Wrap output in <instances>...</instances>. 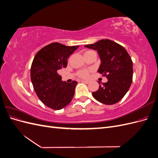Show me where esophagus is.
Instances as JSON below:
<instances>
[{"mask_svg": "<svg viewBox=\"0 0 158 158\" xmlns=\"http://www.w3.org/2000/svg\"><path fill=\"white\" fill-rule=\"evenodd\" d=\"M81 82H83V83H85V84H89V81H88V80H81Z\"/></svg>", "mask_w": 158, "mask_h": 158, "instance_id": "esophagus-1", "label": "esophagus"}]
</instances>
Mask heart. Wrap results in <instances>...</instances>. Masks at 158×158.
<instances>
[{
  "label": "heart",
  "mask_w": 158,
  "mask_h": 158,
  "mask_svg": "<svg viewBox=\"0 0 158 158\" xmlns=\"http://www.w3.org/2000/svg\"><path fill=\"white\" fill-rule=\"evenodd\" d=\"M92 52H94L92 51H87L84 52V55H87L89 53H92ZM90 70H87V69H83V70H80L77 73V75L79 76V77L82 78H88L90 74Z\"/></svg>",
  "instance_id": "b5f03b06"
}]
</instances>
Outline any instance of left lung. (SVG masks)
<instances>
[{
  "label": "left lung",
  "instance_id": "8db88e82",
  "mask_svg": "<svg viewBox=\"0 0 158 158\" xmlns=\"http://www.w3.org/2000/svg\"><path fill=\"white\" fill-rule=\"evenodd\" d=\"M85 47L98 51L102 61L98 72L108 79L106 83L99 82V89L92 95L103 104L117 103L125 96L132 82V61L130 55L122 45L107 39Z\"/></svg>",
  "mask_w": 158,
  "mask_h": 158
}]
</instances>
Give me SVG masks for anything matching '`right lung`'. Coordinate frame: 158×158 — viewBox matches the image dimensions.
I'll return each instance as SVG.
<instances>
[{"mask_svg": "<svg viewBox=\"0 0 158 158\" xmlns=\"http://www.w3.org/2000/svg\"><path fill=\"white\" fill-rule=\"evenodd\" d=\"M79 46L52 43L37 52L31 66V80L37 97L46 106L63 109L72 101L78 82H63L59 70L66 68L67 59Z\"/></svg>", "mask_w": 158, "mask_h": 158, "instance_id": "obj_1", "label": "right lung"}]
</instances>
